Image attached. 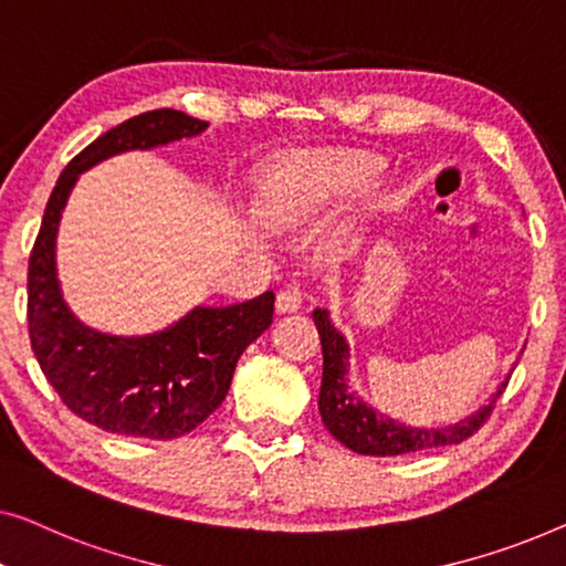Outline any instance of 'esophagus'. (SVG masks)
I'll return each mask as SVG.
<instances>
[{
    "label": "esophagus",
    "instance_id": "34e87169",
    "mask_svg": "<svg viewBox=\"0 0 566 566\" xmlns=\"http://www.w3.org/2000/svg\"><path fill=\"white\" fill-rule=\"evenodd\" d=\"M302 305V290L297 284H290L280 290L276 294V313L284 315V313H294Z\"/></svg>",
    "mask_w": 566,
    "mask_h": 566
}]
</instances>
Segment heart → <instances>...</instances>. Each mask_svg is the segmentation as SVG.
Instances as JSON below:
<instances>
[{"instance_id":"1","label":"heart","mask_w":566,"mask_h":566,"mask_svg":"<svg viewBox=\"0 0 566 566\" xmlns=\"http://www.w3.org/2000/svg\"><path fill=\"white\" fill-rule=\"evenodd\" d=\"M371 177V166L359 158H328L282 174L269 187L266 207L272 214H310L338 197L354 192Z\"/></svg>"}]
</instances>
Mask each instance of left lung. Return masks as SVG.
<instances>
[{
    "mask_svg": "<svg viewBox=\"0 0 566 566\" xmlns=\"http://www.w3.org/2000/svg\"><path fill=\"white\" fill-rule=\"evenodd\" d=\"M313 321L317 325V333H321L323 346V381L317 410H321L325 428L346 449L364 453V457H400V453H418L461 443L474 431H480V426L488 420L492 408H495V400L503 395L507 379H511V374H507L490 400L480 410H474L472 416L459 420V423L443 428L405 426L400 420L389 418L377 408H371V405H366L359 392L352 387V379H348L352 348H348L344 333L333 325L328 310L317 307Z\"/></svg>",
    "mask_w": 566,
    "mask_h": 566,
    "instance_id": "8db88e82",
    "label": "left lung"
}]
</instances>
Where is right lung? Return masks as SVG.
Here are the masks:
<instances>
[{
    "label": "right lung",
    "mask_w": 566,
    "mask_h": 566,
    "mask_svg": "<svg viewBox=\"0 0 566 566\" xmlns=\"http://www.w3.org/2000/svg\"><path fill=\"white\" fill-rule=\"evenodd\" d=\"M205 130V120L179 109L130 117L71 158L45 205L28 266L30 344L63 405L107 433L169 441L195 431L226 400L241 354L272 325L274 292L228 307L200 305L148 336L94 331L63 300L55 235L78 177L109 156Z\"/></svg>",
    "instance_id": "obj_1"
}]
</instances>
